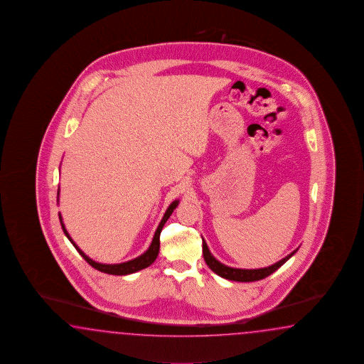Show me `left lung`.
Instances as JSON below:
<instances>
[{
    "label": "left lung",
    "instance_id": "8db88e82",
    "mask_svg": "<svg viewBox=\"0 0 364 364\" xmlns=\"http://www.w3.org/2000/svg\"><path fill=\"white\" fill-rule=\"evenodd\" d=\"M298 251V248L294 252H291L289 256H286L284 259H279L278 262L273 264L272 267H261V269H236V267H230L219 262L218 259H215L211 255L208 244L202 239V253H203V259L205 262L208 264V267H210L211 270L218 274L222 278H226L230 281H236V282H255V281H259L267 278V275L274 273L277 269L282 267L283 264L290 259L292 255H295Z\"/></svg>",
    "mask_w": 364,
    "mask_h": 364
}]
</instances>
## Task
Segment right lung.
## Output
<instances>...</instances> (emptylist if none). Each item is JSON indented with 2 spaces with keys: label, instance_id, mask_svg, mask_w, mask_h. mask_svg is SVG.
Listing matches in <instances>:
<instances>
[{
  "label": "right lung",
  "instance_id": "1",
  "mask_svg": "<svg viewBox=\"0 0 364 364\" xmlns=\"http://www.w3.org/2000/svg\"><path fill=\"white\" fill-rule=\"evenodd\" d=\"M58 194H60V188H58V191H57V201H58ZM178 205V200L172 202L170 206H168L167 211L164 213L162 220H161L159 226H158L156 231H155L153 242L150 244L149 250H147L144 255H141L139 257H137V259H130V261L122 262V264H100V262H97V261L90 259L89 256H86V255L78 248V245L73 242V239L70 237V235L68 234V231H66V228H65V225L63 223L61 214H58V218H60V223H61V227H63V230H64V234L66 235V237L70 240V242L74 245V248L78 251V253L81 255L83 259L89 262L91 267H95L99 272H103V273H107V274L127 275L136 273L138 270H142V269H145V267H150L154 261H155L158 253H159V244H161V242H159V236H161V232H162L163 226H164V223L167 222V219L170 218L172 211L176 209Z\"/></svg>",
  "mask_w": 364,
  "mask_h": 364
}]
</instances>
